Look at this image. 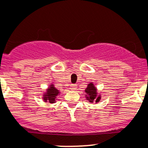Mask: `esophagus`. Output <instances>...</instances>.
I'll list each match as a JSON object with an SVG mask.
<instances>
[{
    "label": "esophagus",
    "mask_w": 148,
    "mask_h": 148,
    "mask_svg": "<svg viewBox=\"0 0 148 148\" xmlns=\"http://www.w3.org/2000/svg\"><path fill=\"white\" fill-rule=\"evenodd\" d=\"M77 85L76 84H71V86H70V88H71V90H72V91H74V90L77 89Z\"/></svg>",
    "instance_id": "1"
}]
</instances>
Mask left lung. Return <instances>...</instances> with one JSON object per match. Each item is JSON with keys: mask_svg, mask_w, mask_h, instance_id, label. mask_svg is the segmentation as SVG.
Segmentation results:
<instances>
[{"mask_svg": "<svg viewBox=\"0 0 148 148\" xmlns=\"http://www.w3.org/2000/svg\"><path fill=\"white\" fill-rule=\"evenodd\" d=\"M85 92L86 93V99L89 101V102H99L100 101L101 96L97 95L96 88L92 83L88 84V86L85 90Z\"/></svg>", "mask_w": 148, "mask_h": 148, "instance_id": "obj_1", "label": "left lung"}]
</instances>
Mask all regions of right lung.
Segmentation results:
<instances>
[{
  "label": "right lung",
  "mask_w": 148,
  "mask_h": 148,
  "mask_svg": "<svg viewBox=\"0 0 148 148\" xmlns=\"http://www.w3.org/2000/svg\"><path fill=\"white\" fill-rule=\"evenodd\" d=\"M60 94L58 90L56 88L51 85V86L49 87V88L47 89V91L46 94H45L44 95V100L45 101H49L51 103H52L55 102L56 98H57V96Z\"/></svg>",
  "instance_id": "add662e5"
}]
</instances>
